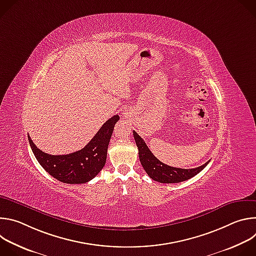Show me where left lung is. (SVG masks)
Wrapping results in <instances>:
<instances>
[{"mask_svg": "<svg viewBox=\"0 0 256 256\" xmlns=\"http://www.w3.org/2000/svg\"><path fill=\"white\" fill-rule=\"evenodd\" d=\"M132 132L138 149V158L142 168L153 180L158 181L160 184H178V182L186 181L200 173L210 162L208 161L204 165L192 169H181L168 166L153 155L144 140L134 130Z\"/></svg>", "mask_w": 256, "mask_h": 256, "instance_id": "8db88e82", "label": "left lung"}]
</instances>
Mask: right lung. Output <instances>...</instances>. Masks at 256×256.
Instances as JSON below:
<instances>
[{
	"label": "right lung",
	"instance_id": "add662e5",
	"mask_svg": "<svg viewBox=\"0 0 256 256\" xmlns=\"http://www.w3.org/2000/svg\"><path fill=\"white\" fill-rule=\"evenodd\" d=\"M118 120V114L109 118L82 150L68 155L46 154L36 147L29 134L28 140L36 160L52 177L68 184H86L104 167L109 140Z\"/></svg>",
	"mask_w": 256,
	"mask_h": 256
}]
</instances>
